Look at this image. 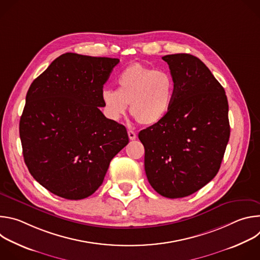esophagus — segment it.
<instances>
[{
	"label": "esophagus",
	"instance_id": "esophagus-1",
	"mask_svg": "<svg viewBox=\"0 0 260 260\" xmlns=\"http://www.w3.org/2000/svg\"><path fill=\"white\" fill-rule=\"evenodd\" d=\"M127 134H128V138H129V140H136V138H137V135H136V133L134 132V131H128L127 132Z\"/></svg>",
	"mask_w": 260,
	"mask_h": 260
}]
</instances>
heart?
Segmentation results:
<instances>
[{
	"instance_id": "b5f03b06",
	"label": "heart",
	"mask_w": 260,
	"mask_h": 260,
	"mask_svg": "<svg viewBox=\"0 0 260 260\" xmlns=\"http://www.w3.org/2000/svg\"><path fill=\"white\" fill-rule=\"evenodd\" d=\"M118 89L105 87L101 92L105 114L119 120L129 104L131 114L142 124L153 125L170 112L176 83L171 74L141 63L125 68L117 77Z\"/></svg>"
}]
</instances>
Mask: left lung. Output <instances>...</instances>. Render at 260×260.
Segmentation results:
<instances>
[{
  "instance_id": "1",
  "label": "left lung",
  "mask_w": 260,
  "mask_h": 260,
  "mask_svg": "<svg viewBox=\"0 0 260 260\" xmlns=\"http://www.w3.org/2000/svg\"><path fill=\"white\" fill-rule=\"evenodd\" d=\"M176 93L168 115L139 133L145 172L153 189L169 199L188 197L218 173L230 140L229 102L208 67L187 53L169 54Z\"/></svg>"
}]
</instances>
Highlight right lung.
<instances>
[{"mask_svg": "<svg viewBox=\"0 0 260 260\" xmlns=\"http://www.w3.org/2000/svg\"><path fill=\"white\" fill-rule=\"evenodd\" d=\"M118 62L68 52L27 90L19 121L24 162L34 179L57 197L91 196L128 143L125 126L100 110L104 84Z\"/></svg>", "mask_w": 260, "mask_h": 260, "instance_id": "right-lung-1", "label": "right lung"}]
</instances>
